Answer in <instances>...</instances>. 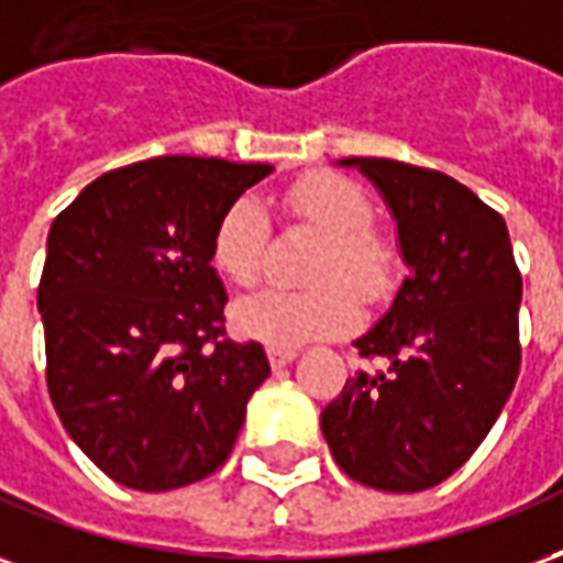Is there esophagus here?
Instances as JSON below:
<instances>
[{
  "mask_svg": "<svg viewBox=\"0 0 563 563\" xmlns=\"http://www.w3.org/2000/svg\"><path fill=\"white\" fill-rule=\"evenodd\" d=\"M297 354L299 351L297 347H290V344H269V347H266V356H269V363H273L276 368L287 366V363H290Z\"/></svg>",
  "mask_w": 563,
  "mask_h": 563,
  "instance_id": "esophagus-1",
  "label": "esophagus"
}]
</instances>
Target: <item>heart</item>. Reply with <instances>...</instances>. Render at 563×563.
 I'll return each instance as SVG.
<instances>
[{
  "label": "heart",
  "instance_id": "1",
  "mask_svg": "<svg viewBox=\"0 0 563 563\" xmlns=\"http://www.w3.org/2000/svg\"><path fill=\"white\" fill-rule=\"evenodd\" d=\"M287 216L327 233L314 261L311 287H257L233 306L236 330L269 344H299L354 327L360 299L387 297L396 276V252L372 231V200L339 174H309L285 191ZM269 224L254 195H242L221 212L212 236V261L236 285H252L264 266ZM355 285L351 288L346 282Z\"/></svg>",
  "mask_w": 563,
  "mask_h": 563
}]
</instances>
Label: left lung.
Instances as JSON below:
<instances>
[{"label": "left lung", "instance_id": "1", "mask_svg": "<svg viewBox=\"0 0 563 563\" xmlns=\"http://www.w3.org/2000/svg\"><path fill=\"white\" fill-rule=\"evenodd\" d=\"M396 219L405 276L356 339L360 372L321 413L332 459L380 492H422L465 465L510 399L522 347V276L498 212L453 176L393 158H342Z\"/></svg>", "mask_w": 563, "mask_h": 563}]
</instances>
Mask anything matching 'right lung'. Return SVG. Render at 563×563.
Masks as SVG:
<instances>
[{"mask_svg":"<svg viewBox=\"0 0 563 563\" xmlns=\"http://www.w3.org/2000/svg\"><path fill=\"white\" fill-rule=\"evenodd\" d=\"M269 174L158 155L98 176L53 221L38 285L47 389L119 486L167 492L219 471L269 377L261 344L228 339L212 269L221 212Z\"/></svg>","mask_w":563,"mask_h":563,"instance_id":"1","label":"right lung"}]
</instances>
